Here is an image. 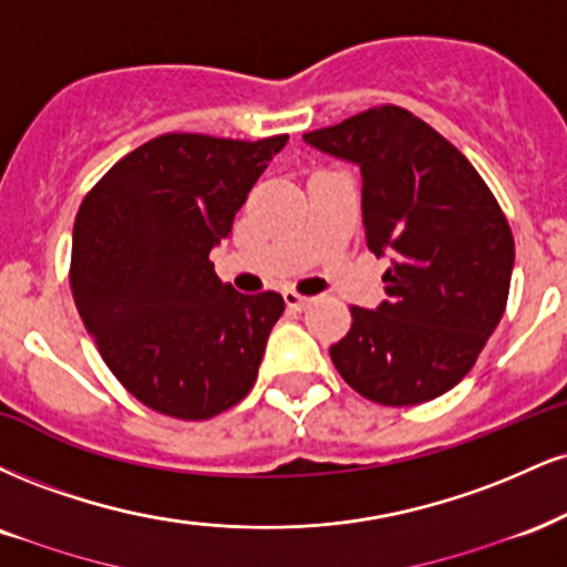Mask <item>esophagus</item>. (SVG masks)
Listing matches in <instances>:
<instances>
[{"label": "esophagus", "mask_w": 567, "mask_h": 567, "mask_svg": "<svg viewBox=\"0 0 567 567\" xmlns=\"http://www.w3.org/2000/svg\"><path fill=\"white\" fill-rule=\"evenodd\" d=\"M282 296H285V303H288V309H296V311L306 309V306L313 301V298L301 296V292H296V290H285Z\"/></svg>", "instance_id": "34e87169"}]
</instances>
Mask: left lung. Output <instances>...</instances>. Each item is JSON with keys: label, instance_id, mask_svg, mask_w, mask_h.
<instances>
[{"label": "left lung", "instance_id": "left-lung-1", "mask_svg": "<svg viewBox=\"0 0 567 567\" xmlns=\"http://www.w3.org/2000/svg\"><path fill=\"white\" fill-rule=\"evenodd\" d=\"M357 163L367 248L388 256L378 309L351 306L330 346L340 378L383 406L443 395L473 370L509 296L515 240L473 163L404 107L380 105L303 134Z\"/></svg>", "mask_w": 567, "mask_h": 567}]
</instances>
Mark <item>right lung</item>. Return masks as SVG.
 I'll return each mask as SVG.
<instances>
[{
	"label": "right lung",
	"mask_w": 567,
	"mask_h": 567,
	"mask_svg": "<svg viewBox=\"0 0 567 567\" xmlns=\"http://www.w3.org/2000/svg\"><path fill=\"white\" fill-rule=\"evenodd\" d=\"M285 142L155 136L81 203L73 301L118 383L155 412L208 420L256 383L285 301L275 290L237 292L208 254Z\"/></svg>",
	"instance_id": "add662e5"
}]
</instances>
